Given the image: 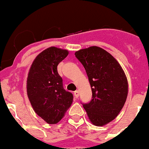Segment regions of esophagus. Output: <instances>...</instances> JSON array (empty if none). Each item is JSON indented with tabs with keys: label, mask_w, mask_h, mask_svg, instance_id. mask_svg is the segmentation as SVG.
<instances>
[{
	"label": "esophagus",
	"mask_w": 149,
	"mask_h": 149,
	"mask_svg": "<svg viewBox=\"0 0 149 149\" xmlns=\"http://www.w3.org/2000/svg\"><path fill=\"white\" fill-rule=\"evenodd\" d=\"M74 96H75V97L76 98H78L79 97V91H76L74 92Z\"/></svg>",
	"instance_id": "obj_1"
}]
</instances>
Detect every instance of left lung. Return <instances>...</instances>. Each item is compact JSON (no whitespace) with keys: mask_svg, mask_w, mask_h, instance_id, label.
<instances>
[{"mask_svg":"<svg viewBox=\"0 0 149 149\" xmlns=\"http://www.w3.org/2000/svg\"><path fill=\"white\" fill-rule=\"evenodd\" d=\"M75 56L86 70L92 91L93 99L83 107L92 124L103 126L124 106L128 92L126 76L114 57L101 47L79 49Z\"/></svg>","mask_w":149,"mask_h":149,"instance_id":"1","label":"left lung"}]
</instances>
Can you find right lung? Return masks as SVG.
I'll use <instances>...</instances> for the list:
<instances>
[{
    "mask_svg": "<svg viewBox=\"0 0 149 149\" xmlns=\"http://www.w3.org/2000/svg\"><path fill=\"white\" fill-rule=\"evenodd\" d=\"M68 50L51 47L36 56L29 70L26 92L33 110L48 124H56L71 106L73 96L63 88L57 66Z\"/></svg>",
    "mask_w": 149,
    "mask_h": 149,
    "instance_id": "add662e5",
    "label": "right lung"
}]
</instances>
